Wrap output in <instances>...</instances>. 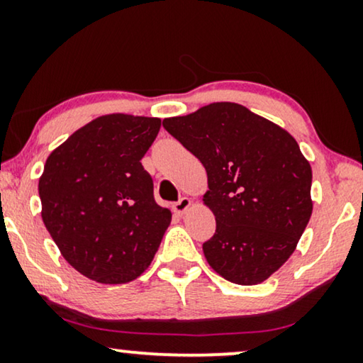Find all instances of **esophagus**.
<instances>
[{"label": "esophagus", "instance_id": "34e87169", "mask_svg": "<svg viewBox=\"0 0 363 363\" xmlns=\"http://www.w3.org/2000/svg\"><path fill=\"white\" fill-rule=\"evenodd\" d=\"M190 206H191L190 198L183 196V198H180V200L175 203V205H173V210H175V213H178V215H183V213H185Z\"/></svg>", "mask_w": 363, "mask_h": 363}]
</instances>
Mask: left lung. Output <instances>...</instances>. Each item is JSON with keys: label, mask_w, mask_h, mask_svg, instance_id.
<instances>
[{"label": "left lung", "mask_w": 363, "mask_h": 363, "mask_svg": "<svg viewBox=\"0 0 363 363\" xmlns=\"http://www.w3.org/2000/svg\"><path fill=\"white\" fill-rule=\"evenodd\" d=\"M205 167L216 231L203 242L226 281L255 286L294 252L312 215V170L294 137L235 102L163 121Z\"/></svg>", "instance_id": "obj_1"}]
</instances>
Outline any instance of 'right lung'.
I'll use <instances>...</instances> for the list:
<instances>
[{"label": "right lung", "mask_w": 363, "mask_h": 363, "mask_svg": "<svg viewBox=\"0 0 363 363\" xmlns=\"http://www.w3.org/2000/svg\"><path fill=\"white\" fill-rule=\"evenodd\" d=\"M162 121L128 113L94 118L51 152L41 178V216L74 269L102 284L137 279L172 221L157 205L142 158Z\"/></svg>", "instance_id": "1"}]
</instances>
